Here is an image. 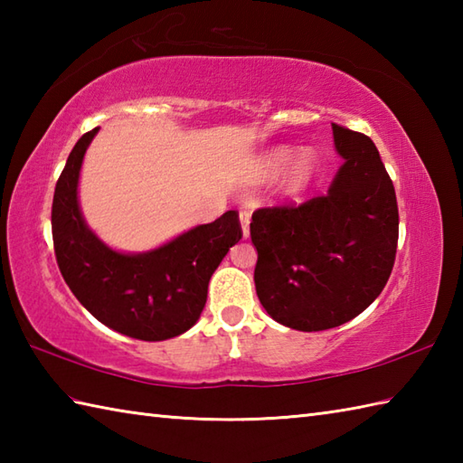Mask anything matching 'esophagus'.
<instances>
[{
  "mask_svg": "<svg viewBox=\"0 0 463 463\" xmlns=\"http://www.w3.org/2000/svg\"><path fill=\"white\" fill-rule=\"evenodd\" d=\"M249 222H250V216L249 213H241V226H242V237L249 239Z\"/></svg>",
  "mask_w": 463,
  "mask_h": 463,
  "instance_id": "34e87169",
  "label": "esophagus"
}]
</instances>
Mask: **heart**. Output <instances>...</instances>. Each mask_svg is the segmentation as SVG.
Here are the masks:
<instances>
[{"label": "heart", "instance_id": "1", "mask_svg": "<svg viewBox=\"0 0 463 463\" xmlns=\"http://www.w3.org/2000/svg\"><path fill=\"white\" fill-rule=\"evenodd\" d=\"M318 166V155L312 149L294 153L290 146H274L254 163L252 175L257 181H272L284 173L280 184L282 194L298 196L317 179Z\"/></svg>", "mask_w": 463, "mask_h": 463}]
</instances>
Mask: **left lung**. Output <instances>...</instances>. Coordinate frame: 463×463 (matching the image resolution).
Segmentation results:
<instances>
[{
  "instance_id": "obj_1",
  "label": "left lung",
  "mask_w": 463,
  "mask_h": 463,
  "mask_svg": "<svg viewBox=\"0 0 463 463\" xmlns=\"http://www.w3.org/2000/svg\"><path fill=\"white\" fill-rule=\"evenodd\" d=\"M344 159L328 193L252 214L259 300L284 326L318 332L380 297L398 247L396 191L370 137L332 123Z\"/></svg>"
}]
</instances>
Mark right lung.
Here are the masks:
<instances>
[{
  "mask_svg": "<svg viewBox=\"0 0 463 463\" xmlns=\"http://www.w3.org/2000/svg\"><path fill=\"white\" fill-rule=\"evenodd\" d=\"M97 129L69 153L53 194L52 231L59 270L75 298L107 328L159 342L193 328L213 272L241 239L237 211L181 232L145 252H121L90 229L80 206V175Z\"/></svg>",
  "mask_w": 463,
  "mask_h": 463,
  "instance_id": "1",
  "label": "right lung"
}]
</instances>
